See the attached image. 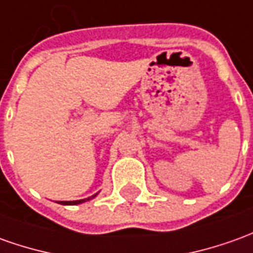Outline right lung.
Wrapping results in <instances>:
<instances>
[{"label":"right lung","instance_id":"obj_1","mask_svg":"<svg viewBox=\"0 0 253 253\" xmlns=\"http://www.w3.org/2000/svg\"><path fill=\"white\" fill-rule=\"evenodd\" d=\"M97 196L96 194H93L92 197H88V198H84V200H77V201H60L59 204H62V205H78V204H83V203H86V201H89L92 198H95Z\"/></svg>","mask_w":253,"mask_h":253}]
</instances>
